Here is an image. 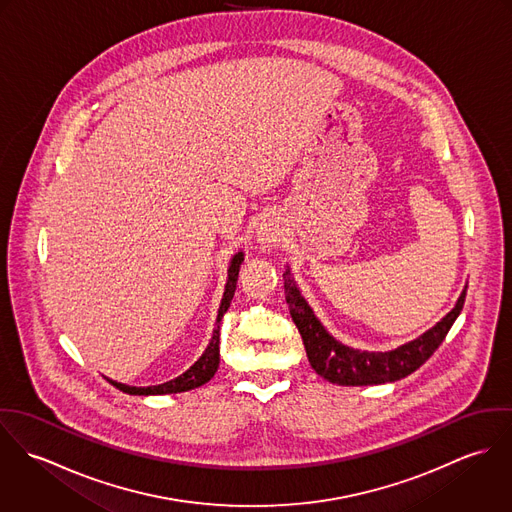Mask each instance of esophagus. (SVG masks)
Here are the masks:
<instances>
[{
	"instance_id": "1",
	"label": "esophagus",
	"mask_w": 512,
	"mask_h": 512,
	"mask_svg": "<svg viewBox=\"0 0 512 512\" xmlns=\"http://www.w3.org/2000/svg\"><path fill=\"white\" fill-rule=\"evenodd\" d=\"M262 240H266V242H276V228H272V226H264L262 228Z\"/></svg>"
}]
</instances>
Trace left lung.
Wrapping results in <instances>:
<instances>
[{
  "label": "left lung",
  "mask_w": 512,
  "mask_h": 512,
  "mask_svg": "<svg viewBox=\"0 0 512 512\" xmlns=\"http://www.w3.org/2000/svg\"><path fill=\"white\" fill-rule=\"evenodd\" d=\"M286 278V301L290 305L293 323L299 329V335L305 345L307 359L313 370L325 380L341 386H368L400 380L424 365L441 345L453 321L463 309L465 292L457 299L455 307L439 321L434 329L418 337L416 341L402 345L388 353H368L351 349L339 341H335L315 319L313 311L295 288L290 272Z\"/></svg>",
  "instance_id": "left-lung-1"
}]
</instances>
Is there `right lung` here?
I'll list each match as a JSON object with an SVG mask.
<instances>
[{"label": "right lung", "instance_id": "add662e5", "mask_svg": "<svg viewBox=\"0 0 512 512\" xmlns=\"http://www.w3.org/2000/svg\"><path fill=\"white\" fill-rule=\"evenodd\" d=\"M244 260V254L238 252L234 258H232V264L228 268V282H226V290H224V297H222V303H220L219 317L217 321H220V317L226 313V309L230 307V301H232V295L236 290V280H238V270H240V264ZM219 327L215 329V335H213V341L211 345L207 347V351L203 353V357L191 366L187 372H183L181 376H177L175 380H169V382H163V384H157V386H126V384H120V382H114L110 380L118 390L126 392V394H136V396H147V394H175V392H187V390H193L197 386H203L205 382H209L217 368H219L220 353H219Z\"/></svg>", "mask_w": 512, "mask_h": 512}]
</instances>
